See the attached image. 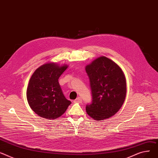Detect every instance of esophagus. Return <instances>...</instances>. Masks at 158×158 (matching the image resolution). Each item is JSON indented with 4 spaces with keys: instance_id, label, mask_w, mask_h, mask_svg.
I'll return each mask as SVG.
<instances>
[{
    "instance_id": "obj_1",
    "label": "esophagus",
    "mask_w": 158,
    "mask_h": 158,
    "mask_svg": "<svg viewBox=\"0 0 158 158\" xmlns=\"http://www.w3.org/2000/svg\"><path fill=\"white\" fill-rule=\"evenodd\" d=\"M73 101H74V103H81L82 99H81V98L78 97V98H77L75 100H74Z\"/></svg>"
}]
</instances>
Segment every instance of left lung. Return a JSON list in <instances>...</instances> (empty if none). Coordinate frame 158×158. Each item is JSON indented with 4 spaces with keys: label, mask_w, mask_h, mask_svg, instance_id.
<instances>
[{
    "label": "left lung",
    "mask_w": 158,
    "mask_h": 158,
    "mask_svg": "<svg viewBox=\"0 0 158 158\" xmlns=\"http://www.w3.org/2000/svg\"><path fill=\"white\" fill-rule=\"evenodd\" d=\"M85 71L92 99L86 106L87 114L98 121L114 115L122 107L126 95L122 69L112 60L101 56L86 66Z\"/></svg>",
    "instance_id": "8db88e82"
}]
</instances>
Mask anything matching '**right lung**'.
<instances>
[{"mask_svg": "<svg viewBox=\"0 0 158 158\" xmlns=\"http://www.w3.org/2000/svg\"><path fill=\"white\" fill-rule=\"evenodd\" d=\"M68 68L55 63H46L32 75L27 89L29 106L39 116L55 119L66 112L71 102L65 98L58 80Z\"/></svg>", "mask_w": 158, "mask_h": 158, "instance_id": "right-lung-1", "label": "right lung"}]
</instances>
